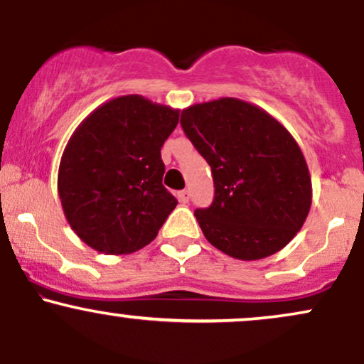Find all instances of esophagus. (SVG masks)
I'll return each mask as SVG.
<instances>
[{"label":"esophagus","instance_id":"1","mask_svg":"<svg viewBox=\"0 0 364 364\" xmlns=\"http://www.w3.org/2000/svg\"><path fill=\"white\" fill-rule=\"evenodd\" d=\"M178 200H179V202H181V203H188V200H190V191H188V190H181V191H179V193H178Z\"/></svg>","mask_w":364,"mask_h":364}]
</instances>
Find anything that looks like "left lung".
<instances>
[{
    "label": "left lung",
    "mask_w": 364,
    "mask_h": 364,
    "mask_svg": "<svg viewBox=\"0 0 364 364\" xmlns=\"http://www.w3.org/2000/svg\"><path fill=\"white\" fill-rule=\"evenodd\" d=\"M181 127L214 176V202L195 210L208 243L246 262L281 252L311 207V176L294 136L236 97L186 107Z\"/></svg>",
    "instance_id": "8db88e82"
}]
</instances>
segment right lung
<instances>
[{"instance_id": "obj_1", "label": "right lung", "mask_w": 364, "mask_h": 364, "mask_svg": "<svg viewBox=\"0 0 364 364\" xmlns=\"http://www.w3.org/2000/svg\"><path fill=\"white\" fill-rule=\"evenodd\" d=\"M178 121L179 109L129 94L101 104L70 136L58 195L70 228L95 252H139L178 205L161 159Z\"/></svg>"}]
</instances>
